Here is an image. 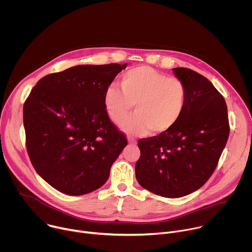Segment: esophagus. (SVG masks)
Wrapping results in <instances>:
<instances>
[{"label":"esophagus","instance_id":"1","mask_svg":"<svg viewBox=\"0 0 252 252\" xmlns=\"http://www.w3.org/2000/svg\"><path fill=\"white\" fill-rule=\"evenodd\" d=\"M127 141H128V143H130V145H132V146L136 145V140L131 138V137H127Z\"/></svg>","mask_w":252,"mask_h":252}]
</instances>
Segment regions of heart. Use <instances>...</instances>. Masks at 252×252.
<instances>
[{"label":"heart","instance_id":"b5f03b06","mask_svg":"<svg viewBox=\"0 0 252 252\" xmlns=\"http://www.w3.org/2000/svg\"><path fill=\"white\" fill-rule=\"evenodd\" d=\"M122 89L110 85L103 93L107 117L116 125L125 118L135 104L136 114L120 127L131 135L155 134L172 128L181 120L187 104L188 92L182 80L167 77L160 71L138 65L122 76Z\"/></svg>","mask_w":252,"mask_h":252}]
</instances>
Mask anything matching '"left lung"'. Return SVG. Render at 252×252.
<instances>
[{
    "instance_id": "1",
    "label": "left lung",
    "mask_w": 252,
    "mask_h": 252,
    "mask_svg": "<svg viewBox=\"0 0 252 252\" xmlns=\"http://www.w3.org/2000/svg\"><path fill=\"white\" fill-rule=\"evenodd\" d=\"M172 71L187 88L185 112L169 130L138 140L135 176L151 192L177 198L208 181L225 148L229 124L223 96L206 78L187 67Z\"/></svg>"
}]
</instances>
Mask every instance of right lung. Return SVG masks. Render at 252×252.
Segmentation results:
<instances>
[{
	"mask_svg": "<svg viewBox=\"0 0 252 252\" xmlns=\"http://www.w3.org/2000/svg\"><path fill=\"white\" fill-rule=\"evenodd\" d=\"M127 63L80 64L41 79L24 104L27 150L57 190L83 195L102 187L127 145L112 124L103 93Z\"/></svg>",
	"mask_w": 252,
	"mask_h": 252,
	"instance_id": "right-lung-1",
	"label": "right lung"
}]
</instances>
